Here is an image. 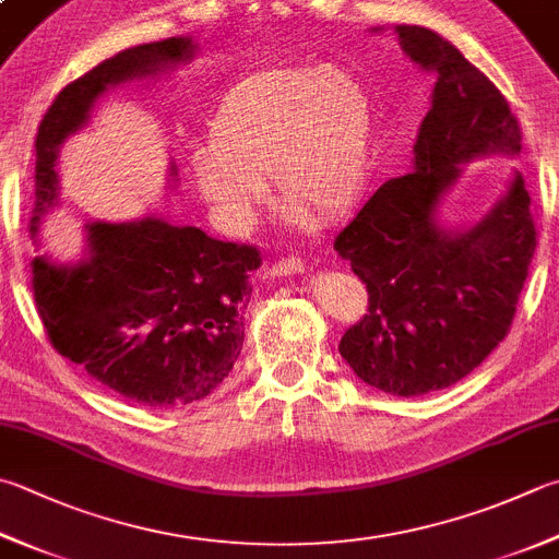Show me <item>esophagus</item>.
<instances>
[{"instance_id":"34e87169","label":"esophagus","mask_w":559,"mask_h":559,"mask_svg":"<svg viewBox=\"0 0 559 559\" xmlns=\"http://www.w3.org/2000/svg\"><path fill=\"white\" fill-rule=\"evenodd\" d=\"M304 260L301 258H297V255H292V258H282V260H277V262H272V267H270V275H275V277H289V275H299V272H304Z\"/></svg>"}]
</instances>
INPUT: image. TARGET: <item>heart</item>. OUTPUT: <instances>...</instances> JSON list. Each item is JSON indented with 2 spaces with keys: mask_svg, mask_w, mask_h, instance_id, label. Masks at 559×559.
<instances>
[{
  "mask_svg": "<svg viewBox=\"0 0 559 559\" xmlns=\"http://www.w3.org/2000/svg\"><path fill=\"white\" fill-rule=\"evenodd\" d=\"M370 151L372 102L360 80L338 68L280 70L228 94L192 173L234 226L267 202L272 173L284 202L333 216L362 192Z\"/></svg>",
  "mask_w": 559,
  "mask_h": 559,
  "instance_id": "b5f03b06",
  "label": "heart"
}]
</instances>
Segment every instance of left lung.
<instances>
[{"label":"left lung","instance_id":"obj_1","mask_svg":"<svg viewBox=\"0 0 559 559\" xmlns=\"http://www.w3.org/2000/svg\"><path fill=\"white\" fill-rule=\"evenodd\" d=\"M396 36L436 75L433 102L414 170L379 187L333 243L370 294L338 350L379 392L418 396L460 382L507 338L538 230L521 173L479 224L462 234L438 226L436 209L462 165L519 155L521 126L507 97L450 40L424 26H396Z\"/></svg>","mask_w":559,"mask_h":559}]
</instances>
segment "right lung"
Returning <instances> with one entry per match:
<instances>
[{
	"mask_svg": "<svg viewBox=\"0 0 559 559\" xmlns=\"http://www.w3.org/2000/svg\"><path fill=\"white\" fill-rule=\"evenodd\" d=\"M192 52L182 36L126 48L58 92L36 135L31 234L56 204L60 145L87 123L94 102L114 84L157 75ZM87 240L90 258L78 265H56L46 255L31 262L50 345L133 404L173 408L212 394L243 347L248 277L260 267V250L155 216L97 221Z\"/></svg>",
	"mask_w": 559,
	"mask_h": 559,
	"instance_id": "obj_1",
	"label": "right lung"
}]
</instances>
